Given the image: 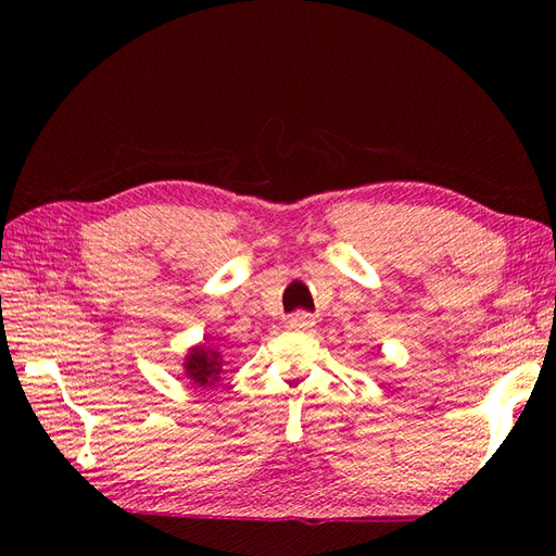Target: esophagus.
<instances>
[{"label": "esophagus", "mask_w": 556, "mask_h": 556, "mask_svg": "<svg viewBox=\"0 0 556 556\" xmlns=\"http://www.w3.org/2000/svg\"><path fill=\"white\" fill-rule=\"evenodd\" d=\"M291 329H296V332H308V329L315 325V317L311 313L305 311H299L289 315V323H287Z\"/></svg>", "instance_id": "esophagus-1"}]
</instances>
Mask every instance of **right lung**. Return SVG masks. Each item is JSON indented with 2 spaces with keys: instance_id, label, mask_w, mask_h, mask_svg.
Listing matches in <instances>:
<instances>
[{
  "instance_id": "1",
  "label": "right lung",
  "mask_w": 556,
  "mask_h": 556,
  "mask_svg": "<svg viewBox=\"0 0 556 556\" xmlns=\"http://www.w3.org/2000/svg\"><path fill=\"white\" fill-rule=\"evenodd\" d=\"M184 368L193 387H212L219 380L222 356L215 346H195L188 353Z\"/></svg>"
}]
</instances>
